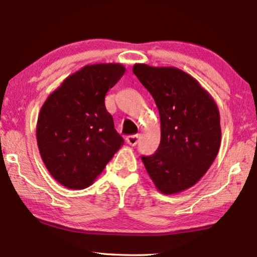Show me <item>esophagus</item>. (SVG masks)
<instances>
[{"instance_id":"obj_1","label":"esophagus","mask_w":257,"mask_h":257,"mask_svg":"<svg viewBox=\"0 0 257 257\" xmlns=\"http://www.w3.org/2000/svg\"><path fill=\"white\" fill-rule=\"evenodd\" d=\"M138 139H139L138 135H134V136H128L125 138V141H127V143L130 146H136L138 143Z\"/></svg>"}]
</instances>
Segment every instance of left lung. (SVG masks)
I'll return each mask as SVG.
<instances>
[{
	"label": "left lung",
	"mask_w": 257,
	"mask_h": 257,
	"mask_svg": "<svg viewBox=\"0 0 257 257\" xmlns=\"http://www.w3.org/2000/svg\"><path fill=\"white\" fill-rule=\"evenodd\" d=\"M133 72L153 96L161 121L159 149L143 156V163L156 189L179 194L198 182L216 158L219 108L194 77L176 67L136 63Z\"/></svg>",
	"instance_id": "8db88e82"
}]
</instances>
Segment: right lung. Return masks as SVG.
<instances>
[{
    "instance_id": "1",
    "label": "right lung",
    "mask_w": 257,
    "mask_h": 257,
    "mask_svg": "<svg viewBox=\"0 0 257 257\" xmlns=\"http://www.w3.org/2000/svg\"><path fill=\"white\" fill-rule=\"evenodd\" d=\"M121 63H94L68 76L41 107L37 145L51 176L69 189L94 184L123 145L105 94L124 75Z\"/></svg>"
}]
</instances>
